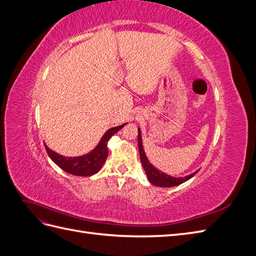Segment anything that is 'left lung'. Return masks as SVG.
Wrapping results in <instances>:
<instances>
[{
    "label": "left lung",
    "mask_w": 256,
    "mask_h": 256,
    "mask_svg": "<svg viewBox=\"0 0 256 256\" xmlns=\"http://www.w3.org/2000/svg\"><path fill=\"white\" fill-rule=\"evenodd\" d=\"M138 152H140V159H141V164L144 168V171L146 173L147 178L150 184L157 186V187H164V188H168V187H175V186L180 184L184 182L189 180L191 177L194 176L198 172L192 173L190 175H187L184 177H173L171 175H168L166 173H164L160 170H158L157 168H154L148 160V158L146 157V154L144 152L143 148V144H142V136H141V130L140 128H138Z\"/></svg>",
    "instance_id": "obj_1"
}]
</instances>
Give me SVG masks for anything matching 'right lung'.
<instances>
[{"label": "right lung", "mask_w": 256, "mask_h": 256, "mask_svg": "<svg viewBox=\"0 0 256 256\" xmlns=\"http://www.w3.org/2000/svg\"><path fill=\"white\" fill-rule=\"evenodd\" d=\"M126 124L118 127L110 128L102 136V140L99 141L94 150L88 154H82V156L79 157L62 156V154L51 150L44 144L46 150H47L51 160L63 170V171L76 176H92L98 173L106 162L108 154H109V152H108V142H109L112 136H114Z\"/></svg>", "instance_id": "add662e5"}]
</instances>
